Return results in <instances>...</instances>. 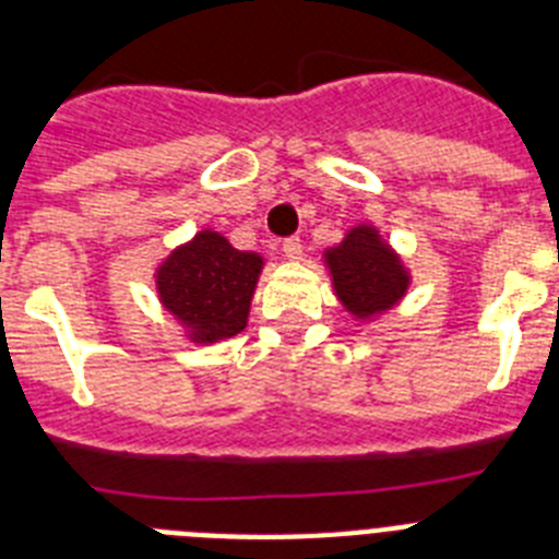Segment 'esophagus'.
<instances>
[{"instance_id":"esophagus-1","label":"esophagus","mask_w":559,"mask_h":559,"mask_svg":"<svg viewBox=\"0 0 559 559\" xmlns=\"http://www.w3.org/2000/svg\"><path fill=\"white\" fill-rule=\"evenodd\" d=\"M283 251L288 260H299V257H302V240H299V237H285Z\"/></svg>"}]
</instances>
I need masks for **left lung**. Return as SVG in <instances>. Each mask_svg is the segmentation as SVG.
<instances>
[{
	"mask_svg": "<svg viewBox=\"0 0 559 559\" xmlns=\"http://www.w3.org/2000/svg\"><path fill=\"white\" fill-rule=\"evenodd\" d=\"M335 294L358 319H369L403 299L408 274L400 257L380 240L372 226H355L335 249L328 251Z\"/></svg>",
	"mask_w": 559,
	"mask_h": 559,
	"instance_id": "left-lung-1",
	"label": "left lung"
}]
</instances>
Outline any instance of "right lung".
<instances>
[{
    "instance_id": "1",
    "label": "right lung",
    "mask_w": 559,
    "mask_h": 559,
    "mask_svg": "<svg viewBox=\"0 0 559 559\" xmlns=\"http://www.w3.org/2000/svg\"><path fill=\"white\" fill-rule=\"evenodd\" d=\"M263 260L237 251L218 231H201L159 265L162 305L192 333V341L229 338L249 319Z\"/></svg>"
}]
</instances>
